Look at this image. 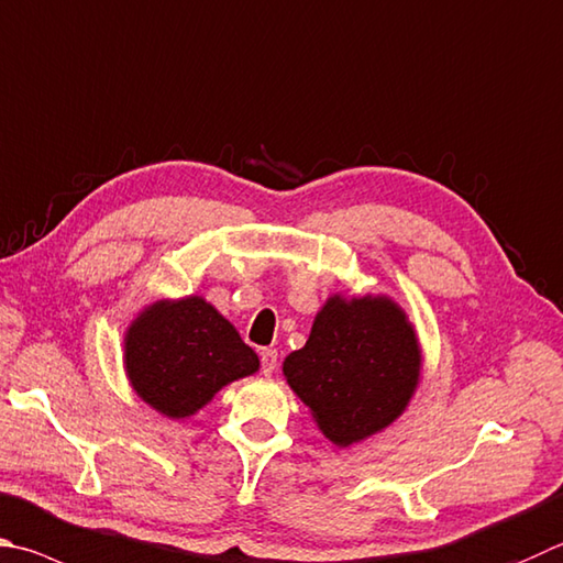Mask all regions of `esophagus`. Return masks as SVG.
Instances as JSON below:
<instances>
[{
    "mask_svg": "<svg viewBox=\"0 0 563 563\" xmlns=\"http://www.w3.org/2000/svg\"><path fill=\"white\" fill-rule=\"evenodd\" d=\"M261 366H263V374L271 376L275 369H278V352L261 350Z\"/></svg>",
    "mask_w": 563,
    "mask_h": 563,
    "instance_id": "34e87169",
    "label": "esophagus"
}]
</instances>
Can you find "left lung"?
I'll return each instance as SVG.
<instances>
[{"label":"left lung","instance_id":"8db88e82","mask_svg":"<svg viewBox=\"0 0 563 563\" xmlns=\"http://www.w3.org/2000/svg\"><path fill=\"white\" fill-rule=\"evenodd\" d=\"M421 366L416 327L394 298L334 292L302 350L285 356L283 376L327 441L350 448L406 411Z\"/></svg>","mask_w":563,"mask_h":563}]
</instances>
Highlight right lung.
Wrapping results in <instances>:
<instances>
[{"label":"right lung","mask_w":563,"mask_h":563,"mask_svg":"<svg viewBox=\"0 0 563 563\" xmlns=\"http://www.w3.org/2000/svg\"><path fill=\"white\" fill-rule=\"evenodd\" d=\"M122 364L132 391L172 421L194 416L261 366L236 327L201 295L140 310L125 330Z\"/></svg>","instance_id":"add662e5"}]
</instances>
